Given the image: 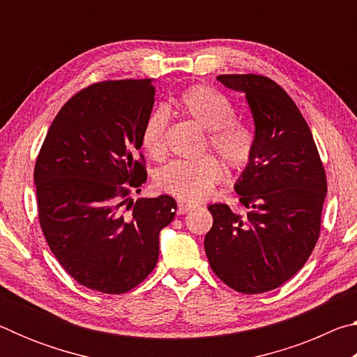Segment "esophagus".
Returning <instances> with one entry per match:
<instances>
[{
	"mask_svg": "<svg viewBox=\"0 0 357 357\" xmlns=\"http://www.w3.org/2000/svg\"><path fill=\"white\" fill-rule=\"evenodd\" d=\"M195 208V204H192V203H187V202H183V200H179L178 202V213L179 214H185V213H189L190 209H193Z\"/></svg>",
	"mask_w": 357,
	"mask_h": 357,
	"instance_id": "obj_1",
	"label": "esophagus"
}]
</instances>
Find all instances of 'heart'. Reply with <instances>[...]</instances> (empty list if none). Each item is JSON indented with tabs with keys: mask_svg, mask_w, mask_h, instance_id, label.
<instances>
[{
	"mask_svg": "<svg viewBox=\"0 0 357 357\" xmlns=\"http://www.w3.org/2000/svg\"><path fill=\"white\" fill-rule=\"evenodd\" d=\"M178 108L195 123L208 130V142L225 165L233 172H243L255 154L253 130L239 123L236 112L225 96L215 89L197 84L179 96ZM167 114L157 110L146 121L142 135L143 148L151 159L160 160L165 155ZM223 179L219 160L203 155L195 160H174L157 173L155 185L172 193L179 200L200 202L206 198Z\"/></svg>",
	"mask_w": 357,
	"mask_h": 357,
	"instance_id": "heart-1",
	"label": "heart"
}]
</instances>
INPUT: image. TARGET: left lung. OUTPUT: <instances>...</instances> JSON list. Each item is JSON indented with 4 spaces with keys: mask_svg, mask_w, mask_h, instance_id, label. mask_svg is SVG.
I'll return each instance as SVG.
<instances>
[{
    "mask_svg": "<svg viewBox=\"0 0 357 357\" xmlns=\"http://www.w3.org/2000/svg\"><path fill=\"white\" fill-rule=\"evenodd\" d=\"M245 94L255 123V154L234 184L244 213L209 204L204 238L211 269L229 288L258 294L279 288L315 247L328 193L315 140L293 99L268 77H217Z\"/></svg>",
    "mask_w": 357,
    "mask_h": 357,
    "instance_id": "1",
    "label": "left lung"
}]
</instances>
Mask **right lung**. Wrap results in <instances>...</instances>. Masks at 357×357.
Returning <instances> with one entry per match:
<instances>
[{
  "label": "right lung",
  "mask_w": 357,
  "mask_h": 357,
  "mask_svg": "<svg viewBox=\"0 0 357 357\" xmlns=\"http://www.w3.org/2000/svg\"><path fill=\"white\" fill-rule=\"evenodd\" d=\"M153 80L94 83L66 102L36 160L40 228L70 277L123 294L159 259V234L174 219L170 195L130 198L146 181L142 135L154 105Z\"/></svg>",
  "instance_id": "right-lung-1"
}]
</instances>
